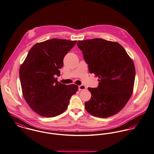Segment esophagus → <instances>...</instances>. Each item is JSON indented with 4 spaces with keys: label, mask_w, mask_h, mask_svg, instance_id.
Masks as SVG:
<instances>
[{
    "label": "esophagus",
    "mask_w": 154,
    "mask_h": 154,
    "mask_svg": "<svg viewBox=\"0 0 154 154\" xmlns=\"http://www.w3.org/2000/svg\"><path fill=\"white\" fill-rule=\"evenodd\" d=\"M86 89V87L83 85H79V90H84Z\"/></svg>",
    "instance_id": "esophagus-1"
}]
</instances>
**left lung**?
Returning <instances> with one entry per match:
<instances>
[{
	"label": "left lung",
	"instance_id": "left-lung-1",
	"mask_svg": "<svg viewBox=\"0 0 154 154\" xmlns=\"http://www.w3.org/2000/svg\"><path fill=\"white\" fill-rule=\"evenodd\" d=\"M88 65L89 72L99 78L97 88H88L90 100L85 103L92 116L106 118L118 113L130 98L136 76L135 66L123 47L100 38L77 43Z\"/></svg>",
	"mask_w": 154,
	"mask_h": 154
}]
</instances>
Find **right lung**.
<instances>
[{"instance_id":"obj_1","label":"right lung","mask_w":154,"mask_h":154,"mask_svg":"<svg viewBox=\"0 0 154 154\" xmlns=\"http://www.w3.org/2000/svg\"><path fill=\"white\" fill-rule=\"evenodd\" d=\"M76 41L53 38L37 43L29 50L20 68L19 75L24 98L39 115L51 118L62 114L72 95L78 90L75 84L57 82L63 66L64 57Z\"/></svg>"}]
</instances>
